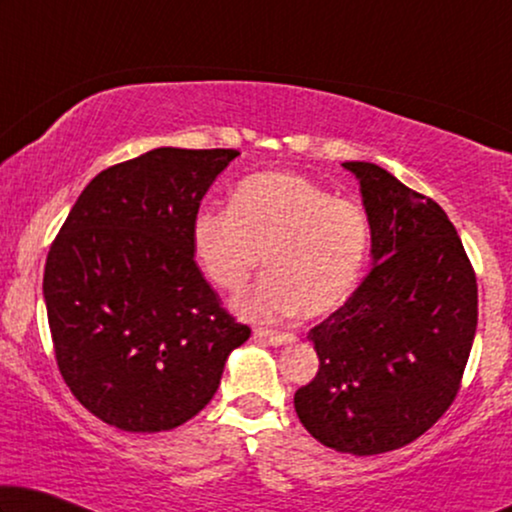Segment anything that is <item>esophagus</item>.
<instances>
[{"instance_id": "34e87169", "label": "esophagus", "mask_w": 512, "mask_h": 512, "mask_svg": "<svg viewBox=\"0 0 512 512\" xmlns=\"http://www.w3.org/2000/svg\"><path fill=\"white\" fill-rule=\"evenodd\" d=\"M258 340L268 342L272 347H282V345H291V342H296V335L293 333H279V331H263V328H258L254 333Z\"/></svg>"}]
</instances>
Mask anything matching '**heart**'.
<instances>
[{
    "mask_svg": "<svg viewBox=\"0 0 512 512\" xmlns=\"http://www.w3.org/2000/svg\"><path fill=\"white\" fill-rule=\"evenodd\" d=\"M191 242L209 282L230 293L263 261L268 272L235 300V312L277 321L300 310L319 317L347 298L366 263L370 226L356 202L303 174L258 172L235 186L230 209L195 214Z\"/></svg>",
    "mask_w": 512,
    "mask_h": 512,
    "instance_id": "1",
    "label": "heart"
}]
</instances>
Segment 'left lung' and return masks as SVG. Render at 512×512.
<instances>
[{
	"label": "left lung",
	"instance_id": "left-lung-1",
	"mask_svg": "<svg viewBox=\"0 0 512 512\" xmlns=\"http://www.w3.org/2000/svg\"><path fill=\"white\" fill-rule=\"evenodd\" d=\"M342 167L359 181L370 270L307 335L319 373L293 405L321 445L368 457L412 443L452 405L478 326V284L440 205L375 163Z\"/></svg>",
	"mask_w": 512,
	"mask_h": 512
}]
</instances>
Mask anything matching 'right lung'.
<instances>
[{"label": "right lung", "instance_id": "right-lung-1", "mask_svg": "<svg viewBox=\"0 0 512 512\" xmlns=\"http://www.w3.org/2000/svg\"><path fill=\"white\" fill-rule=\"evenodd\" d=\"M240 153L160 146L97 174L46 258L44 300L67 387L130 433L177 429L219 389L249 326L195 265L200 202Z\"/></svg>", "mask_w": 512, "mask_h": 512}]
</instances>
